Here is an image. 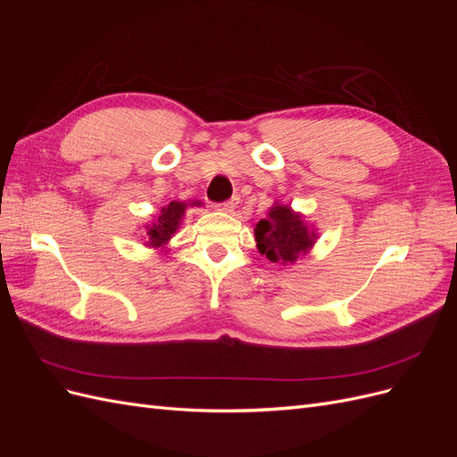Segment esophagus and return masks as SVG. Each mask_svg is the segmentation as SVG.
<instances>
[{"label":"esophagus","instance_id":"34e87169","mask_svg":"<svg viewBox=\"0 0 457 457\" xmlns=\"http://www.w3.org/2000/svg\"><path fill=\"white\" fill-rule=\"evenodd\" d=\"M237 205H238V196H232L230 200H227V202H223V204H219L217 210H219V212H225V213H232L234 210H237Z\"/></svg>","mask_w":457,"mask_h":457}]
</instances>
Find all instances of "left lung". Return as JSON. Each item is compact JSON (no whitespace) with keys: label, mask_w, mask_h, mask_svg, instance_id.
Masks as SVG:
<instances>
[{"label":"left lung","mask_w":457,"mask_h":457,"mask_svg":"<svg viewBox=\"0 0 457 457\" xmlns=\"http://www.w3.org/2000/svg\"><path fill=\"white\" fill-rule=\"evenodd\" d=\"M255 242L261 255L272 262H295L301 255H307L316 240L314 228L303 220L289 205L274 204L265 219L255 225Z\"/></svg>","instance_id":"8db88e82"}]
</instances>
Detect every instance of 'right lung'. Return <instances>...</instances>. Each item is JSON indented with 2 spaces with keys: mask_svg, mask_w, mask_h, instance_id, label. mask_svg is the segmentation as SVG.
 Instances as JSON below:
<instances>
[{
  "mask_svg": "<svg viewBox=\"0 0 457 457\" xmlns=\"http://www.w3.org/2000/svg\"><path fill=\"white\" fill-rule=\"evenodd\" d=\"M187 202H171L170 205L162 207L160 215L156 217L154 223L146 227V245L150 247H163L170 242V238L177 232L181 219L187 210ZM190 205H202V202H192Z\"/></svg>",
  "mask_w": 457,
  "mask_h": 457,
  "instance_id": "right-lung-1",
  "label": "right lung"
}]
</instances>
